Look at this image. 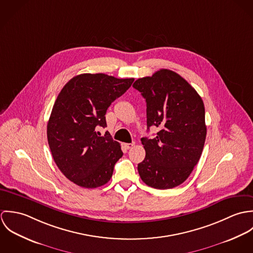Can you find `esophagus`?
I'll return each instance as SVG.
<instances>
[{
  "label": "esophagus",
  "instance_id": "esophagus-1",
  "mask_svg": "<svg viewBox=\"0 0 253 253\" xmlns=\"http://www.w3.org/2000/svg\"><path fill=\"white\" fill-rule=\"evenodd\" d=\"M123 146H124L126 150H128V149H130V148H132V147L134 146V142H132V143H124Z\"/></svg>",
  "mask_w": 253,
  "mask_h": 253
}]
</instances>
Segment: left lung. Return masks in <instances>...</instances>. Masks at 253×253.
Listing matches in <instances>:
<instances>
[{
  "instance_id": "left-lung-1",
  "label": "left lung",
  "mask_w": 253,
  "mask_h": 253,
  "mask_svg": "<svg viewBox=\"0 0 253 253\" xmlns=\"http://www.w3.org/2000/svg\"><path fill=\"white\" fill-rule=\"evenodd\" d=\"M132 86L146 100L147 128L160 129L153 139L141 138L146 156L138 173L150 187L174 188L189 177L204 149L203 99L180 75L168 69L140 78Z\"/></svg>"
}]
</instances>
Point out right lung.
Masks as SVG:
<instances>
[{"instance_id": "right-lung-1", "label": "right lung", "mask_w": 253, "mask_h": 253, "mask_svg": "<svg viewBox=\"0 0 253 253\" xmlns=\"http://www.w3.org/2000/svg\"><path fill=\"white\" fill-rule=\"evenodd\" d=\"M133 81L81 74L59 92L47 123V141L60 171L78 186L96 188L111 179L123 152L110 134L100 136L96 128L107 126V109Z\"/></svg>"}]
</instances>
